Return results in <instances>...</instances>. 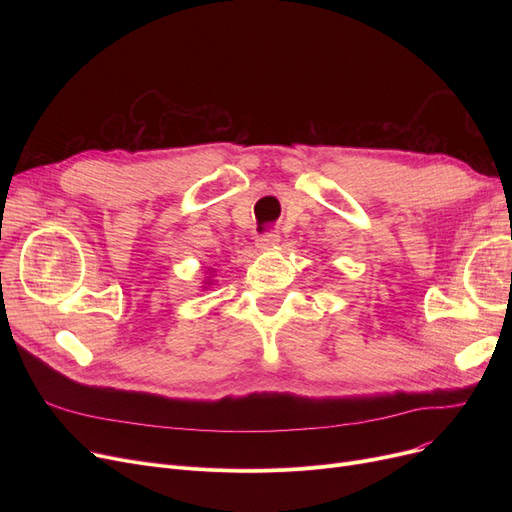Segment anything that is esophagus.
I'll return each mask as SVG.
<instances>
[{"label":"esophagus","instance_id":"34e87169","mask_svg":"<svg viewBox=\"0 0 512 512\" xmlns=\"http://www.w3.org/2000/svg\"><path fill=\"white\" fill-rule=\"evenodd\" d=\"M278 242H280V234H278V232H265V234H261V236L257 238V245H259L261 249H270V247L278 245Z\"/></svg>","mask_w":512,"mask_h":512}]
</instances>
